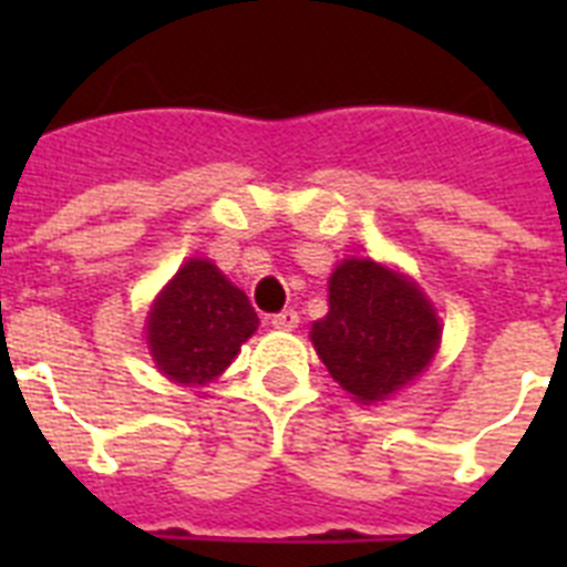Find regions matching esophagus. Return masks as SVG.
Instances as JSON below:
<instances>
[{
  "mask_svg": "<svg viewBox=\"0 0 567 567\" xmlns=\"http://www.w3.org/2000/svg\"><path fill=\"white\" fill-rule=\"evenodd\" d=\"M272 327L278 329V332H292V329L298 327V312H295V309H284V312L272 315Z\"/></svg>",
  "mask_w": 567,
  "mask_h": 567,
  "instance_id": "obj_1",
  "label": "esophagus"
}]
</instances>
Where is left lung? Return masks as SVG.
<instances>
[{"instance_id": "1", "label": "left lung", "mask_w": 567, "mask_h": 567, "mask_svg": "<svg viewBox=\"0 0 567 567\" xmlns=\"http://www.w3.org/2000/svg\"><path fill=\"white\" fill-rule=\"evenodd\" d=\"M309 338L346 392L374 403L432 363L440 320L403 275L352 258L329 278V312L315 320Z\"/></svg>"}]
</instances>
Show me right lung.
Masks as SVG:
<instances>
[{
  "label": "right lung",
  "instance_id": "obj_1",
  "mask_svg": "<svg viewBox=\"0 0 567 567\" xmlns=\"http://www.w3.org/2000/svg\"><path fill=\"white\" fill-rule=\"evenodd\" d=\"M258 329V315L215 264L187 260L147 318L153 360L175 383H209Z\"/></svg>",
  "mask_w": 567,
  "mask_h": 567
}]
</instances>
